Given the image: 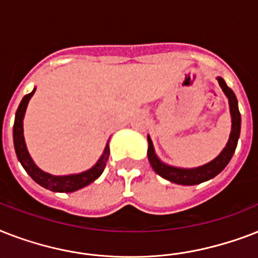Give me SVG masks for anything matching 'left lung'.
Segmentation results:
<instances>
[{
	"instance_id": "1",
	"label": "left lung",
	"mask_w": 258,
	"mask_h": 258,
	"mask_svg": "<svg viewBox=\"0 0 258 258\" xmlns=\"http://www.w3.org/2000/svg\"><path fill=\"white\" fill-rule=\"evenodd\" d=\"M218 84L224 91L225 96L228 97L229 109H230V116H232V130L229 135V141L224 150L217 155L213 161L208 162L198 167H191V169H183V167H175V166L167 165L162 162L159 157L155 153L153 141L150 135H147V142H149V150H147V157H149L150 165L162 178L170 180L172 183L183 184V186H192V184H200L202 182L212 179L216 175H218L222 170L228 166V163L232 159L233 154L236 151L238 138H240L241 131V115L238 111V101L232 89L226 86V83L221 76L217 78Z\"/></svg>"
}]
</instances>
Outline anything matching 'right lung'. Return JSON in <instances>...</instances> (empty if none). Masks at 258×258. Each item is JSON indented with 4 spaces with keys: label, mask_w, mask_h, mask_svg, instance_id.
I'll list each match as a JSON object with an SVG mask.
<instances>
[{
    "label": "right lung",
    "mask_w": 258,
    "mask_h": 258,
    "mask_svg": "<svg viewBox=\"0 0 258 258\" xmlns=\"http://www.w3.org/2000/svg\"><path fill=\"white\" fill-rule=\"evenodd\" d=\"M34 91H36V87L32 92L22 97L21 103L18 105L17 112H16V119H14L13 143L18 161L34 182H37L40 186L48 188L50 191L72 192L79 190V188L86 187L89 183H92L93 180L97 179L101 175V172L104 171L105 163H107L109 157V141L107 142L104 151L100 155V158L97 159L96 163L86 171L78 172V174H68V175H53L49 172L42 171L30 157L29 151L26 149L25 138H24V117H25L28 103H29L30 97L33 96Z\"/></svg>",
    "instance_id": "1"
}]
</instances>
